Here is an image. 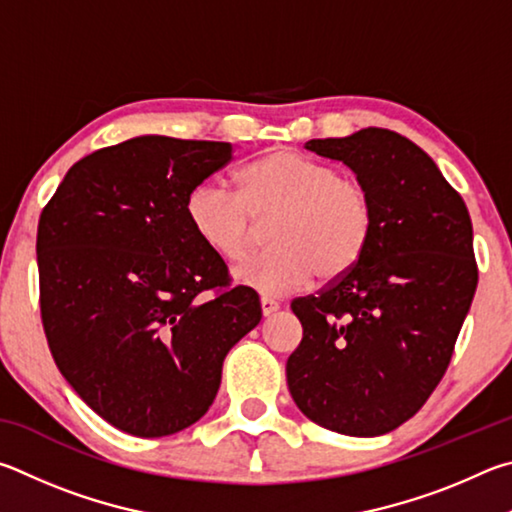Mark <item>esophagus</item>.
I'll return each instance as SVG.
<instances>
[{
  "label": "esophagus",
  "instance_id": "obj_1",
  "mask_svg": "<svg viewBox=\"0 0 512 512\" xmlns=\"http://www.w3.org/2000/svg\"><path fill=\"white\" fill-rule=\"evenodd\" d=\"M261 310H263V317H270V315H274L276 310H279V303H276L274 299L263 297L261 299Z\"/></svg>",
  "mask_w": 512,
  "mask_h": 512
}]
</instances>
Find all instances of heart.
<instances>
[{"instance_id":"b5f03b06","label":"heart","mask_w":512,"mask_h":512,"mask_svg":"<svg viewBox=\"0 0 512 512\" xmlns=\"http://www.w3.org/2000/svg\"><path fill=\"white\" fill-rule=\"evenodd\" d=\"M238 195L202 182L186 195V218L202 245L224 263H240L270 222L272 251L251 258L236 281L263 297L303 290L319 276L337 281L360 263L373 236V204L355 179L294 150H272L240 170Z\"/></svg>"}]
</instances>
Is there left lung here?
<instances>
[{"label": "left lung", "instance_id": "obj_1", "mask_svg": "<svg viewBox=\"0 0 512 512\" xmlns=\"http://www.w3.org/2000/svg\"><path fill=\"white\" fill-rule=\"evenodd\" d=\"M342 161L373 204V236L351 272L292 301L303 339L285 375L312 423L382 436L425 405L452 360L477 290L463 197L414 141L384 128L310 139Z\"/></svg>", "mask_w": 512, "mask_h": 512}]
</instances>
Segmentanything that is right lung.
<instances>
[{
	"label": "right lung",
	"instance_id": "1",
	"mask_svg": "<svg viewBox=\"0 0 512 512\" xmlns=\"http://www.w3.org/2000/svg\"><path fill=\"white\" fill-rule=\"evenodd\" d=\"M231 155L224 141L134 137L76 161L40 215L51 355L85 405L125 434L159 438L197 423L224 357L263 317L184 211L191 188Z\"/></svg>",
	"mask_w": 512,
	"mask_h": 512
}]
</instances>
